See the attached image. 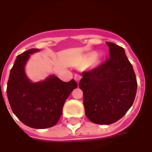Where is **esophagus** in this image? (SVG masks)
Segmentation results:
<instances>
[{
  "label": "esophagus",
  "mask_w": 152,
  "mask_h": 152,
  "mask_svg": "<svg viewBox=\"0 0 152 152\" xmlns=\"http://www.w3.org/2000/svg\"><path fill=\"white\" fill-rule=\"evenodd\" d=\"M80 78H81V76H80V74H78V73L75 75V80H76L77 82H78L80 80Z\"/></svg>",
  "instance_id": "esophagus-1"
}]
</instances>
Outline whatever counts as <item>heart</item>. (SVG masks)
Returning <instances> with one entry per match:
<instances>
[{"label":"heart","mask_w":152,"mask_h":152,"mask_svg":"<svg viewBox=\"0 0 152 152\" xmlns=\"http://www.w3.org/2000/svg\"><path fill=\"white\" fill-rule=\"evenodd\" d=\"M96 56H97V54L95 53H89L87 55L86 57V60L88 61V62H93V61H94V59L96 58Z\"/></svg>","instance_id":"b5f03b06"}]
</instances>
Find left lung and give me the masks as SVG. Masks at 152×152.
Wrapping results in <instances>:
<instances>
[{"mask_svg":"<svg viewBox=\"0 0 152 152\" xmlns=\"http://www.w3.org/2000/svg\"><path fill=\"white\" fill-rule=\"evenodd\" d=\"M110 58L81 73L85 112L95 124H110L124 116L134 103L137 78L124 49L107 42Z\"/></svg>","mask_w":152,"mask_h":152,"instance_id":"left-lung-1","label":"left lung"}]
</instances>
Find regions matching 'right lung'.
<instances>
[{
    "instance_id": "add662e5",
    "label": "right lung",
    "mask_w": 152,
    "mask_h": 152,
    "mask_svg": "<svg viewBox=\"0 0 152 152\" xmlns=\"http://www.w3.org/2000/svg\"><path fill=\"white\" fill-rule=\"evenodd\" d=\"M38 51L30 49L16 58L7 83V96L15 115L26 125L34 129H46L58 123L64 102L77 83L64 82L55 76L44 81L31 82L24 72L30 54Z\"/></svg>"
}]
</instances>
